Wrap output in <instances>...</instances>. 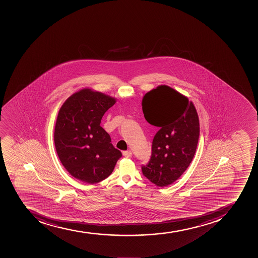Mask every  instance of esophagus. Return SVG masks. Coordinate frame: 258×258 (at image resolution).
Segmentation results:
<instances>
[{"label": "esophagus", "mask_w": 258, "mask_h": 258, "mask_svg": "<svg viewBox=\"0 0 258 258\" xmlns=\"http://www.w3.org/2000/svg\"><path fill=\"white\" fill-rule=\"evenodd\" d=\"M123 155L124 157L130 158L132 156V152L130 150H127V151H123Z\"/></svg>", "instance_id": "34e87169"}]
</instances>
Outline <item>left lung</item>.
<instances>
[{"label": "left lung", "instance_id": "obj_1", "mask_svg": "<svg viewBox=\"0 0 258 258\" xmlns=\"http://www.w3.org/2000/svg\"><path fill=\"white\" fill-rule=\"evenodd\" d=\"M142 109L148 123L160 128L143 174L157 186H167L181 176L194 158L200 135L198 113L191 101L167 85L145 93Z\"/></svg>", "mask_w": 258, "mask_h": 258}]
</instances>
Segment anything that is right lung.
Returning a JSON list of instances; mask_svg holds the SVG:
<instances>
[{"instance_id": "right-lung-1", "label": "right lung", "mask_w": 258, "mask_h": 258, "mask_svg": "<svg viewBox=\"0 0 258 258\" xmlns=\"http://www.w3.org/2000/svg\"><path fill=\"white\" fill-rule=\"evenodd\" d=\"M116 99L84 89L70 96L59 109L54 130L56 154L74 178L95 184L109 176L122 156L111 144L101 119Z\"/></svg>"}]
</instances>
